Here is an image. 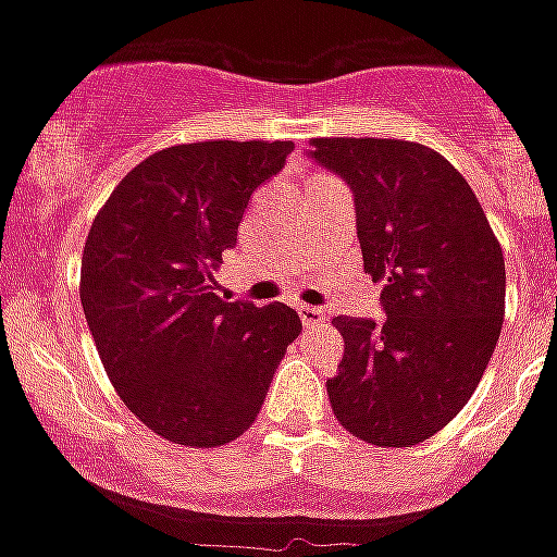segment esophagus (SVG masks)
<instances>
[{
    "instance_id": "obj_1",
    "label": "esophagus",
    "mask_w": 557,
    "mask_h": 557,
    "mask_svg": "<svg viewBox=\"0 0 557 557\" xmlns=\"http://www.w3.org/2000/svg\"><path fill=\"white\" fill-rule=\"evenodd\" d=\"M300 312V321H304V326H321V323H326V309H321V306H300L297 309Z\"/></svg>"
}]
</instances>
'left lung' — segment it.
Masks as SVG:
<instances>
[{"instance_id":"8db88e82","label":"left lung","mask_w":557,"mask_h":557,"mask_svg":"<svg viewBox=\"0 0 557 557\" xmlns=\"http://www.w3.org/2000/svg\"><path fill=\"white\" fill-rule=\"evenodd\" d=\"M309 156L356 196L364 271L387 321L335 318L332 410L358 440L413 448L468 405L506 314V262L474 190L448 159L396 138H312Z\"/></svg>"}]
</instances>
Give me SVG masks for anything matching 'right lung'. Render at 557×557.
I'll use <instances>...</instances> for the list:
<instances>
[{"instance_id":"1","label":"right lung","mask_w":557,"mask_h":557,"mask_svg":"<svg viewBox=\"0 0 557 557\" xmlns=\"http://www.w3.org/2000/svg\"><path fill=\"white\" fill-rule=\"evenodd\" d=\"M292 141H199L152 152L91 222L81 304L124 405L176 445L216 448L251 428L300 318L213 292L251 193Z\"/></svg>"}]
</instances>
